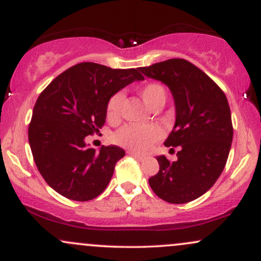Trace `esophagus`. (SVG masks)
<instances>
[{
  "instance_id": "1",
  "label": "esophagus",
  "mask_w": 261,
  "mask_h": 261,
  "mask_svg": "<svg viewBox=\"0 0 261 261\" xmlns=\"http://www.w3.org/2000/svg\"><path fill=\"white\" fill-rule=\"evenodd\" d=\"M127 154L133 155V157H135V158H136V160H139V161H145L146 160L145 155H141V154L136 153V152H134V151H127Z\"/></svg>"
}]
</instances>
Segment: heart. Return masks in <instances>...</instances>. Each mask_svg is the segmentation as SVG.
Instances as JSON below:
<instances>
[{
  "label": "heart",
  "mask_w": 261,
  "mask_h": 261,
  "mask_svg": "<svg viewBox=\"0 0 261 261\" xmlns=\"http://www.w3.org/2000/svg\"><path fill=\"white\" fill-rule=\"evenodd\" d=\"M143 101L151 109H157L164 106L167 100V89L160 82H148L139 89ZM124 95L121 92L114 93L107 103V118L109 121H118L120 118ZM163 136L162 128L155 124L136 125L127 124L119 128L114 135V140L118 145L135 152H146L153 143Z\"/></svg>",
  "instance_id": "b5f03b06"
}]
</instances>
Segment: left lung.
Returning <instances> with one entry per match:
<instances>
[{"mask_svg": "<svg viewBox=\"0 0 261 261\" xmlns=\"http://www.w3.org/2000/svg\"><path fill=\"white\" fill-rule=\"evenodd\" d=\"M139 70L168 86L175 101V125L164 146L178 148V160L157 157L160 170L148 179L149 187L169 203L193 201L212 188L226 166L233 139L228 100L188 60L170 59Z\"/></svg>", "mask_w": 261, "mask_h": 261, "instance_id": "left-lung-1", "label": "left lung"}]
</instances>
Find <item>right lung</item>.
I'll return each mask as SVG.
<instances>
[{
  "label": "right lung",
  "mask_w": 261,
  "mask_h": 261,
  "mask_svg": "<svg viewBox=\"0 0 261 261\" xmlns=\"http://www.w3.org/2000/svg\"><path fill=\"white\" fill-rule=\"evenodd\" d=\"M137 80H143L139 68L81 62L40 93L28 128L29 145L39 173L60 195L89 201L109 184L125 151L101 146L97 152L85 139L103 127L109 98Z\"/></svg>",
  "instance_id": "right-lung-1"
}]
</instances>
